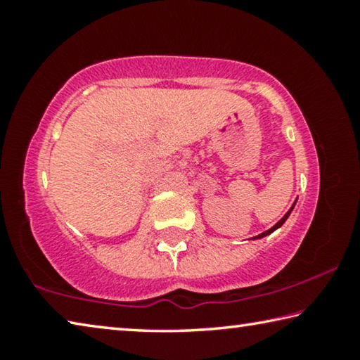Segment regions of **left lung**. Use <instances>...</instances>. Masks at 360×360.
<instances>
[{
	"instance_id": "left-lung-1",
	"label": "left lung",
	"mask_w": 360,
	"mask_h": 360,
	"mask_svg": "<svg viewBox=\"0 0 360 360\" xmlns=\"http://www.w3.org/2000/svg\"><path fill=\"white\" fill-rule=\"evenodd\" d=\"M294 206H295V205H294ZM294 206H292V208H290V210H289L288 212H285V216H284V217L281 219V221H279V222H278L276 225H273V227H271L270 230H266V231H264V233H260L259 236H254V238H262V236H266V235H270V233H271V231H275L276 229H279V227H281V225H283V224L285 222V219H288V217H289V214H290V211H292V210H294Z\"/></svg>"
}]
</instances>
